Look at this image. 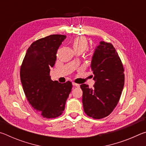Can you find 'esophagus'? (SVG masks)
<instances>
[{"label":"esophagus","mask_w":146,"mask_h":146,"mask_svg":"<svg viewBox=\"0 0 146 146\" xmlns=\"http://www.w3.org/2000/svg\"><path fill=\"white\" fill-rule=\"evenodd\" d=\"M72 84H73V86H76V87H79V86H80V85L78 84L75 83V82H72Z\"/></svg>","instance_id":"34e87169"}]
</instances>
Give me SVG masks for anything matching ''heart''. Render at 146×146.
I'll list each match as a JSON object with an SVG mask.
<instances>
[{
  "mask_svg": "<svg viewBox=\"0 0 146 146\" xmlns=\"http://www.w3.org/2000/svg\"><path fill=\"white\" fill-rule=\"evenodd\" d=\"M72 47L76 53L81 54L89 48V42L85 36H76L72 40Z\"/></svg>",
  "mask_w": 146,
  "mask_h": 146,
  "instance_id": "heart-1",
  "label": "heart"
}]
</instances>
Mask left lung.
Returning a JSON list of instances; mask_svg holds the SVG:
<instances>
[{
	"instance_id": "1",
	"label": "left lung",
	"mask_w": 146,
	"mask_h": 146,
	"mask_svg": "<svg viewBox=\"0 0 146 146\" xmlns=\"http://www.w3.org/2000/svg\"><path fill=\"white\" fill-rule=\"evenodd\" d=\"M91 67L96 82L93 88L86 84L80 85L84 110L90 117L101 119L112 113L120 100L124 69L113 44L104 41L95 49Z\"/></svg>"
}]
</instances>
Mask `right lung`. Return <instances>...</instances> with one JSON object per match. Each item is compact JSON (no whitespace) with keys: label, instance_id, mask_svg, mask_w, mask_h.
I'll list each match as a JSON object with an SVG mask.
<instances>
[{"label":"right lung","instance_id":"1","mask_svg":"<svg viewBox=\"0 0 146 146\" xmlns=\"http://www.w3.org/2000/svg\"><path fill=\"white\" fill-rule=\"evenodd\" d=\"M64 35H51L33 42L26 51L20 70L24 92L29 103L44 118H52L62 114L72 83L61 84L51 79L56 52Z\"/></svg>","mask_w":146,"mask_h":146}]
</instances>
